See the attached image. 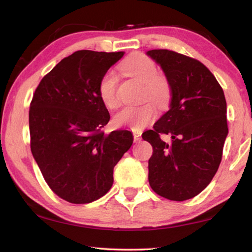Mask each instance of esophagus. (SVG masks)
<instances>
[{
  "label": "esophagus",
  "mask_w": 252,
  "mask_h": 252,
  "mask_svg": "<svg viewBox=\"0 0 252 252\" xmlns=\"http://www.w3.org/2000/svg\"><path fill=\"white\" fill-rule=\"evenodd\" d=\"M133 139L134 141H140L141 140V133H139V132H133Z\"/></svg>",
  "instance_id": "obj_1"
}]
</instances>
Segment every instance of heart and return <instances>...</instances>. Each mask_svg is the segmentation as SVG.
<instances>
[{
  "mask_svg": "<svg viewBox=\"0 0 252 252\" xmlns=\"http://www.w3.org/2000/svg\"><path fill=\"white\" fill-rule=\"evenodd\" d=\"M120 70L143 84L141 99L151 100L158 108L168 106L172 98V87L167 77L158 71L157 63L152 58L142 53H133L126 57L120 65ZM98 94L107 108L113 109L118 106V79L113 72L103 74L98 84ZM145 101L140 106L122 108L113 117V125L121 127H130L134 131L144 129L158 117L154 104Z\"/></svg>",
  "mask_w": 252,
  "mask_h": 252,
  "instance_id": "1",
  "label": "heart"
}]
</instances>
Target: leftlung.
I'll use <instances>...</instances> for the list:
<instances>
[{
	"label": "left lung",
	"instance_id": "obj_1",
	"mask_svg": "<svg viewBox=\"0 0 252 252\" xmlns=\"http://www.w3.org/2000/svg\"><path fill=\"white\" fill-rule=\"evenodd\" d=\"M148 55L172 87L170 110L142 134L153 148L149 183L158 195L183 202L207 187L221 162L228 134L225 94L197 59L168 49H152ZM162 134L171 135V144L160 139Z\"/></svg>",
	"mask_w": 252,
	"mask_h": 252
}]
</instances>
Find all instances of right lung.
Returning a JSON list of instances; mask_svg holds the SVG:
<instances>
[{
    "instance_id": "1",
    "label": "right lung",
    "mask_w": 252,
    "mask_h": 252,
    "mask_svg": "<svg viewBox=\"0 0 252 252\" xmlns=\"http://www.w3.org/2000/svg\"><path fill=\"white\" fill-rule=\"evenodd\" d=\"M125 52L78 50L43 77L30 107L31 151L55 194L71 204L106 195L113 168L133 136L127 130L106 134L110 120L98 84Z\"/></svg>"
}]
</instances>
